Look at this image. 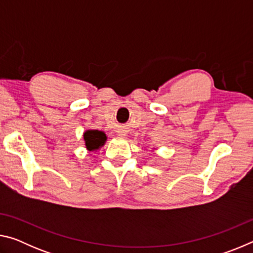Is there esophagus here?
I'll use <instances>...</instances> for the list:
<instances>
[{
	"instance_id": "obj_1",
	"label": "esophagus",
	"mask_w": 253,
	"mask_h": 253,
	"mask_svg": "<svg viewBox=\"0 0 253 253\" xmlns=\"http://www.w3.org/2000/svg\"><path fill=\"white\" fill-rule=\"evenodd\" d=\"M121 136H124V134H122V135H121Z\"/></svg>"
}]
</instances>
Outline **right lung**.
Listing matches in <instances>:
<instances>
[{
	"instance_id": "1",
	"label": "right lung",
	"mask_w": 253,
	"mask_h": 253,
	"mask_svg": "<svg viewBox=\"0 0 253 253\" xmlns=\"http://www.w3.org/2000/svg\"><path fill=\"white\" fill-rule=\"evenodd\" d=\"M84 139L88 151H95L105 144L107 137L105 132L99 130H87L84 134Z\"/></svg>"
}]
</instances>
